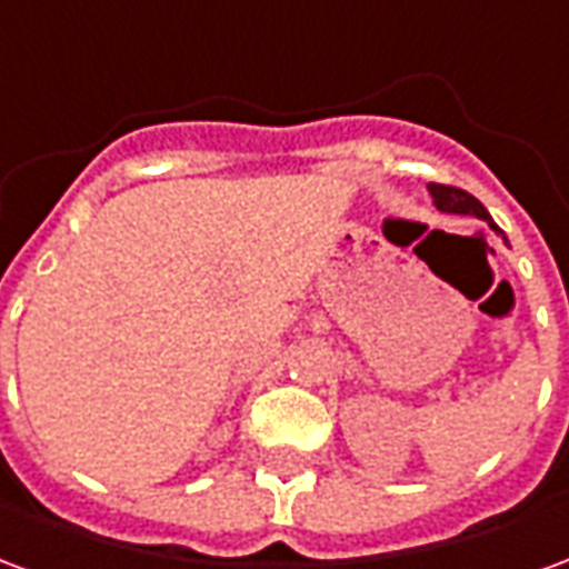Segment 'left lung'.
Instances as JSON below:
<instances>
[{
  "instance_id": "8db88e82",
  "label": "left lung",
  "mask_w": 569,
  "mask_h": 569,
  "mask_svg": "<svg viewBox=\"0 0 569 569\" xmlns=\"http://www.w3.org/2000/svg\"><path fill=\"white\" fill-rule=\"evenodd\" d=\"M429 194H432V203L439 207L441 212H460V216H476V219H485V222L497 231V234L506 240V234H502L497 224L490 222L488 210L481 207V200H476L469 191H463V188H453V186H439V182H429Z\"/></svg>"
}]
</instances>
